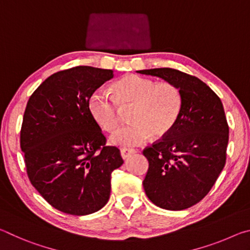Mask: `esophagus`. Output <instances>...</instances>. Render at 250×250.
Segmentation results:
<instances>
[{
	"instance_id": "esophagus-1",
	"label": "esophagus",
	"mask_w": 250,
	"mask_h": 250,
	"mask_svg": "<svg viewBox=\"0 0 250 250\" xmlns=\"http://www.w3.org/2000/svg\"><path fill=\"white\" fill-rule=\"evenodd\" d=\"M120 153H121L122 159L125 160V159H128L130 155L134 154V153H135V150H133V149H128V147H122V149L120 150Z\"/></svg>"
}]
</instances>
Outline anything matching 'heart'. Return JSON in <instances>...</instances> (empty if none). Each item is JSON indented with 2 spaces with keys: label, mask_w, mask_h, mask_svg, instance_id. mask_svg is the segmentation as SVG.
Instances as JSON below:
<instances>
[{
  "label": "heart",
  "mask_w": 250,
  "mask_h": 250,
  "mask_svg": "<svg viewBox=\"0 0 250 250\" xmlns=\"http://www.w3.org/2000/svg\"><path fill=\"white\" fill-rule=\"evenodd\" d=\"M133 104L132 122L122 125L110 137L112 145L138 146L154 135H164L174 126L182 109L179 88L170 83H159L131 75L116 84V97L104 88L92 92L88 105L95 120L105 130L119 125L120 107Z\"/></svg>",
  "instance_id": "obj_1"
}]
</instances>
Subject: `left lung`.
Wrapping results in <instances>:
<instances>
[{"label":"left lung","mask_w":250,"mask_h":250,"mask_svg":"<svg viewBox=\"0 0 250 250\" xmlns=\"http://www.w3.org/2000/svg\"><path fill=\"white\" fill-rule=\"evenodd\" d=\"M179 88L182 109L170 132L143 150V188L161 208L182 210L203 200L225 167L228 128L219 97L195 76L172 68L139 70Z\"/></svg>","instance_id":"8db88e82"}]
</instances>
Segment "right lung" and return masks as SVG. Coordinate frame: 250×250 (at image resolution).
<instances>
[{
	"label": "right lung",
	"instance_id": "1",
	"mask_svg": "<svg viewBox=\"0 0 250 250\" xmlns=\"http://www.w3.org/2000/svg\"><path fill=\"white\" fill-rule=\"evenodd\" d=\"M112 77L111 69L77 66L49 76L28 99L21 129L28 179L62 213L82 216L103 208L111 173L124 163L118 147L105 146L88 105Z\"/></svg>",
	"mask_w": 250,
	"mask_h": 250
}]
</instances>
